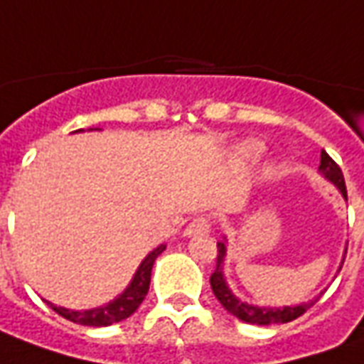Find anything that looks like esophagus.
<instances>
[{
    "label": "esophagus",
    "mask_w": 364,
    "mask_h": 364,
    "mask_svg": "<svg viewBox=\"0 0 364 364\" xmlns=\"http://www.w3.org/2000/svg\"><path fill=\"white\" fill-rule=\"evenodd\" d=\"M210 230V220L207 217H197L193 218L189 223V226L185 228V236H195V235H207Z\"/></svg>",
    "instance_id": "34e87169"
}]
</instances>
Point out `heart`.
Here are the masks:
<instances>
[{
    "mask_svg": "<svg viewBox=\"0 0 364 364\" xmlns=\"http://www.w3.org/2000/svg\"><path fill=\"white\" fill-rule=\"evenodd\" d=\"M250 149H252L254 154H260L262 146H260V144H256V141H254V144H250Z\"/></svg>",
    "mask_w": 364,
    "mask_h": 364,
    "instance_id": "heart-1",
    "label": "heart"
}]
</instances>
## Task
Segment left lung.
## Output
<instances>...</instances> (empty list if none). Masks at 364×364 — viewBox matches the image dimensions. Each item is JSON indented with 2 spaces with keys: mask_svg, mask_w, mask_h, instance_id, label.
<instances>
[{
  "mask_svg": "<svg viewBox=\"0 0 364 364\" xmlns=\"http://www.w3.org/2000/svg\"><path fill=\"white\" fill-rule=\"evenodd\" d=\"M319 173L323 175L327 181H331L337 189L341 191V195L347 200V187H345V179H343L341 169L339 165L333 161L331 157L327 156V151H321V164H319ZM218 254H217V268L210 274V288L213 294L220 301V306L225 307L226 311L230 315L238 317L244 323H254V325H276V323H288L294 321L299 315H304L311 306H315V301L321 296H315L309 301H304L299 306H284V307H260L252 306V304H246L240 301L238 297L230 291V288L226 286L225 274H223V262L226 256V244L217 242ZM347 254V250H345ZM345 260V258H343ZM343 266V262H341ZM341 270V268H339Z\"/></svg>",
  "mask_w": 364,
  "mask_h": 364,
  "instance_id": "8db88e82",
  "label": "left lung"
}]
</instances>
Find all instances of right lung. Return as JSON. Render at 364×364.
<instances>
[{
  "label": "right lung",
  "mask_w": 364,
  "mask_h": 364,
  "mask_svg": "<svg viewBox=\"0 0 364 364\" xmlns=\"http://www.w3.org/2000/svg\"><path fill=\"white\" fill-rule=\"evenodd\" d=\"M82 132V129H76ZM165 250V244H159L151 252L147 254L138 266V270L134 274V278L128 284V288L122 291L116 299H112L110 304L100 307H92V309H85V311H75V309H67V307L55 306L47 301V306L53 307V311H57L60 317H65L68 321L78 325H90V327H106V325L118 323L122 319H128L129 315L134 314L141 301L146 299L147 289H149V282H151V268L154 262L159 254Z\"/></svg>",
  "instance_id": "obj_1"
}]
</instances>
